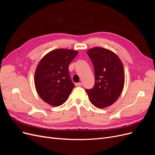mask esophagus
<instances>
[{
	"label": "esophagus",
	"mask_w": 155,
	"mask_h": 155,
	"mask_svg": "<svg viewBox=\"0 0 155 155\" xmlns=\"http://www.w3.org/2000/svg\"><path fill=\"white\" fill-rule=\"evenodd\" d=\"M75 85H76V87H80L82 85V83H76Z\"/></svg>",
	"instance_id": "obj_1"
}]
</instances>
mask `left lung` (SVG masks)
Instances as JSON below:
<instances>
[{"instance_id":"1","label":"left lung","mask_w":155,"mask_h":155,"mask_svg":"<svg viewBox=\"0 0 155 155\" xmlns=\"http://www.w3.org/2000/svg\"><path fill=\"white\" fill-rule=\"evenodd\" d=\"M95 74V83L86 89L89 99L97 108L107 107L118 100L123 91L125 75L121 60L112 51L95 47L87 51Z\"/></svg>"}]
</instances>
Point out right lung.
Here are the masks:
<instances>
[{
    "instance_id": "right-lung-1",
    "label": "right lung",
    "mask_w": 155,
    "mask_h": 155,
    "mask_svg": "<svg viewBox=\"0 0 155 155\" xmlns=\"http://www.w3.org/2000/svg\"><path fill=\"white\" fill-rule=\"evenodd\" d=\"M77 51L57 49L48 53L39 63L35 73V86L41 98L48 104L58 107L66 101L75 87L68 66Z\"/></svg>"
}]
</instances>
